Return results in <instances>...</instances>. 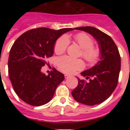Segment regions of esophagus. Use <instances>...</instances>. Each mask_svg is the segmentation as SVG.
<instances>
[{
	"instance_id": "obj_1",
	"label": "esophagus",
	"mask_w": 130,
	"mask_h": 130,
	"mask_svg": "<svg viewBox=\"0 0 130 130\" xmlns=\"http://www.w3.org/2000/svg\"><path fill=\"white\" fill-rule=\"evenodd\" d=\"M64 77H65V79H68V78L70 77V75H68V74H65V75H64Z\"/></svg>"
}]
</instances>
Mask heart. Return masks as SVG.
I'll return each instance as SVG.
<instances>
[{
  "label": "heart",
  "instance_id": "b5f03b06",
  "mask_svg": "<svg viewBox=\"0 0 130 130\" xmlns=\"http://www.w3.org/2000/svg\"><path fill=\"white\" fill-rule=\"evenodd\" d=\"M73 39L83 49V57L87 62L92 63L97 60L100 55V50L98 47L93 46L94 40L90 36L86 33H78L74 36ZM69 44L70 40L66 36H62L55 44L54 51L55 53L60 55L64 53ZM57 64L60 70L68 73H72L84 67L82 60L74 59L67 56L58 58Z\"/></svg>",
  "mask_w": 130,
  "mask_h": 130
}]
</instances>
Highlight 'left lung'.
<instances>
[{"mask_svg": "<svg viewBox=\"0 0 130 130\" xmlns=\"http://www.w3.org/2000/svg\"><path fill=\"white\" fill-rule=\"evenodd\" d=\"M74 29L86 32L94 38L100 56L94 66L81 73L89 81L77 77L78 85L72 95L77 102L84 105H98L111 96L118 84L121 66L119 49L109 36L95 27L81 26Z\"/></svg>", "mask_w": 130, "mask_h": 130, "instance_id": "8db88e82", "label": "left lung"}]
</instances>
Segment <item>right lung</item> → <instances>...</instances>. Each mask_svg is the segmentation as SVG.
<instances>
[{"label": "right lung", "instance_id": "add662e5", "mask_svg": "<svg viewBox=\"0 0 130 130\" xmlns=\"http://www.w3.org/2000/svg\"><path fill=\"white\" fill-rule=\"evenodd\" d=\"M73 29L41 27L27 31L15 40L9 55L8 75L15 92L25 103L40 106L51 100L64 75L56 69L45 75L41 69L45 58L53 55L57 39Z\"/></svg>", "mask_w": 130, "mask_h": 130}]
</instances>
